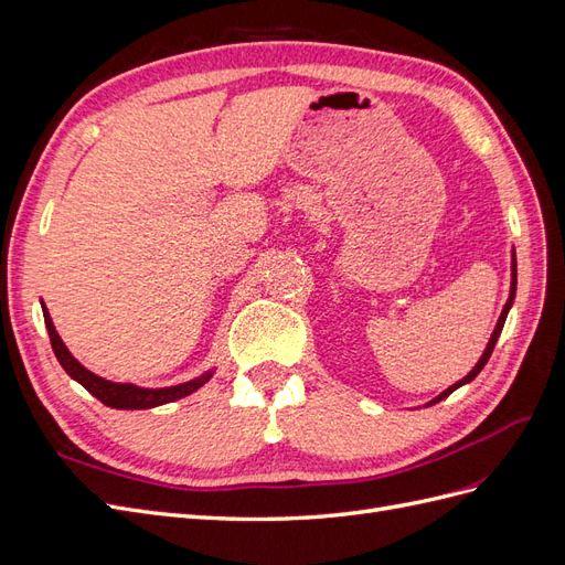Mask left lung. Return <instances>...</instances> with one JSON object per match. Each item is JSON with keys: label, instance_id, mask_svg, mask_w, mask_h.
I'll list each match as a JSON object with an SVG mask.
<instances>
[{"label": "left lung", "instance_id": "8db88e82", "mask_svg": "<svg viewBox=\"0 0 565 565\" xmlns=\"http://www.w3.org/2000/svg\"><path fill=\"white\" fill-rule=\"evenodd\" d=\"M514 297H516V252H511V287H509V299H507L504 309H502V313H500V320H498V324H494V330H492V334H490V341H488V347H486L483 355L478 358V363L473 365V370L467 374L465 380H459V382H457V384H452L450 388H446V391H443V393H438V396H436L434 401L426 403V405H434V403H438V401H443V398H448L455 388L465 386V384H469L473 377H478V372H481V370L486 367V363H488V358H490V353H492L494 344H498V339H500V334H502V328H504L507 313H509V309H511V303H514Z\"/></svg>", "mask_w": 565, "mask_h": 565}]
</instances>
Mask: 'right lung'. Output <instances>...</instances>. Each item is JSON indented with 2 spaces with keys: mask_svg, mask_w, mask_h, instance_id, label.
Segmentation results:
<instances>
[{
  "mask_svg": "<svg viewBox=\"0 0 565 565\" xmlns=\"http://www.w3.org/2000/svg\"><path fill=\"white\" fill-rule=\"evenodd\" d=\"M42 313H44V324L49 330V339H51V349H54L61 367L71 374L75 382H79L84 388H87L94 398H98L104 405L115 407V409H148V407H158L164 403H174L179 398L191 396L193 391H198L202 384H207L210 377L214 374V370H207L200 377L183 382L177 386H162V388H143L136 384H119V382H110L98 377L92 370L84 367L77 358L67 351V347L63 344V339L58 337L54 320H51L46 306L42 301Z\"/></svg>",
  "mask_w": 565,
  "mask_h": 565,
  "instance_id": "obj_1",
  "label": "right lung"
}]
</instances>
